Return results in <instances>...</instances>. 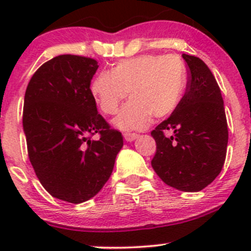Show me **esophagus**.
I'll return each mask as SVG.
<instances>
[{"mask_svg":"<svg viewBox=\"0 0 251 251\" xmlns=\"http://www.w3.org/2000/svg\"><path fill=\"white\" fill-rule=\"evenodd\" d=\"M137 137H138L137 133H130V132L124 133V138H125V141H127V142L135 141Z\"/></svg>","mask_w":251,"mask_h":251,"instance_id":"esophagus-1","label":"esophagus"}]
</instances>
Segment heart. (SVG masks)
<instances>
[{
  "mask_svg": "<svg viewBox=\"0 0 251 251\" xmlns=\"http://www.w3.org/2000/svg\"><path fill=\"white\" fill-rule=\"evenodd\" d=\"M187 85V69L174 54H143L123 59L113 70H103L91 81L90 91L107 115L118 111L130 91L131 100L114 119L124 131L143 130L151 118L171 115L181 103Z\"/></svg>",
  "mask_w": 251,
  "mask_h": 251,
  "instance_id": "1",
  "label": "heart"
}]
</instances>
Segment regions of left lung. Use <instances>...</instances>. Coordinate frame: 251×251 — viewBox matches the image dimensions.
Listing matches in <instances>:
<instances>
[{"label":"left lung","instance_id":"obj_1","mask_svg":"<svg viewBox=\"0 0 251 251\" xmlns=\"http://www.w3.org/2000/svg\"><path fill=\"white\" fill-rule=\"evenodd\" d=\"M182 57L188 65L186 93L177 109L151 132L156 142L151 166L168 186L199 192L224 168L228 128L212 73L201 58ZM168 130L173 132L170 138L165 135Z\"/></svg>","mask_w":251,"mask_h":251}]
</instances>
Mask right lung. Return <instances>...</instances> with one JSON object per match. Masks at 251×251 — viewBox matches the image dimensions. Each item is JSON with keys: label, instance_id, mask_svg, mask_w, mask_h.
<instances>
[{"label": "right lung", "instance_id": "1", "mask_svg": "<svg viewBox=\"0 0 251 251\" xmlns=\"http://www.w3.org/2000/svg\"><path fill=\"white\" fill-rule=\"evenodd\" d=\"M97 60L62 54L42 64L25 91L23 128L37 178L54 198L78 204L113 173L123 136L98 114L90 91ZM96 133L97 141L92 140Z\"/></svg>", "mask_w": 251, "mask_h": 251}]
</instances>
